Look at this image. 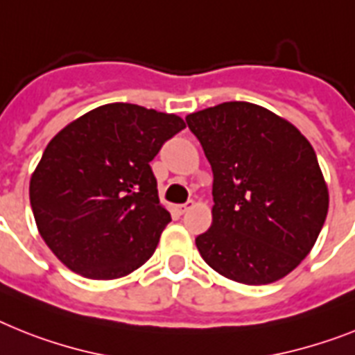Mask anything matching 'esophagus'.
<instances>
[{
  "instance_id": "1",
  "label": "esophagus",
  "mask_w": 355,
  "mask_h": 355,
  "mask_svg": "<svg viewBox=\"0 0 355 355\" xmlns=\"http://www.w3.org/2000/svg\"><path fill=\"white\" fill-rule=\"evenodd\" d=\"M192 207H194V201H187L184 205H178V207H175V210H178L180 214H184L189 209H192Z\"/></svg>"
}]
</instances>
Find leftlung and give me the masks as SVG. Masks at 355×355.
<instances>
[{
  "label": "left lung",
  "mask_w": 355,
  "mask_h": 355,
  "mask_svg": "<svg viewBox=\"0 0 355 355\" xmlns=\"http://www.w3.org/2000/svg\"><path fill=\"white\" fill-rule=\"evenodd\" d=\"M212 166V225L196 237L207 265L243 285H268L309 256L329 189L309 139L247 101L187 116Z\"/></svg>",
  "instance_id": "8db88e82"
}]
</instances>
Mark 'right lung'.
Returning <instances> with one entry per match:
<instances>
[{
  "label": "right lung",
  "instance_id": "1",
  "mask_svg": "<svg viewBox=\"0 0 355 355\" xmlns=\"http://www.w3.org/2000/svg\"><path fill=\"white\" fill-rule=\"evenodd\" d=\"M183 128L175 114L108 103L52 137L31 178V207L63 265L118 279L150 259L171 223L150 161Z\"/></svg>",
  "mask_w": 355,
  "mask_h": 355
}]
</instances>
